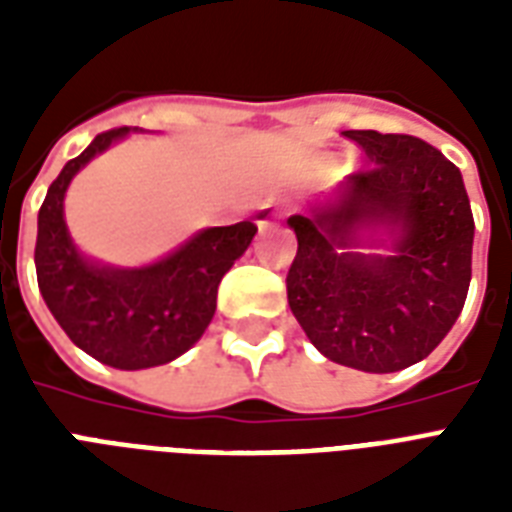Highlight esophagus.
Here are the masks:
<instances>
[{"mask_svg":"<svg viewBox=\"0 0 512 512\" xmlns=\"http://www.w3.org/2000/svg\"><path fill=\"white\" fill-rule=\"evenodd\" d=\"M281 217H287V209L276 207V204H265V207L257 209L255 223L260 231H265V228H271V225L276 223V220H281Z\"/></svg>","mask_w":512,"mask_h":512,"instance_id":"34e87169","label":"esophagus"}]
</instances>
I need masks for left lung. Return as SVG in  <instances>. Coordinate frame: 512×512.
I'll return each instance as SVG.
<instances>
[{"mask_svg": "<svg viewBox=\"0 0 512 512\" xmlns=\"http://www.w3.org/2000/svg\"><path fill=\"white\" fill-rule=\"evenodd\" d=\"M342 135L372 164L287 220L297 236L287 300L329 361L398 372L428 358L462 313L476 223L460 170L438 148L412 135Z\"/></svg>", "mask_w": 512, "mask_h": 512, "instance_id": "obj_1", "label": "left lung"}]
</instances>
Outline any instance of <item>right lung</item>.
Instances as JSON below:
<instances>
[{"mask_svg": "<svg viewBox=\"0 0 512 512\" xmlns=\"http://www.w3.org/2000/svg\"><path fill=\"white\" fill-rule=\"evenodd\" d=\"M138 127L103 132L60 170L39 209L36 281L76 348L100 364L135 372L183 356L217 308V287L257 233L252 220L204 228L170 255L138 268L100 263L76 247L63 199L74 175Z\"/></svg>", "mask_w": 512, "mask_h": 512, "instance_id": "add662e5", "label": "right lung"}]
</instances>
